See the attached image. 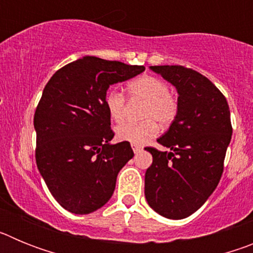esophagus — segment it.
<instances>
[{"label":"esophagus","instance_id":"34e87169","mask_svg":"<svg viewBox=\"0 0 253 253\" xmlns=\"http://www.w3.org/2000/svg\"><path fill=\"white\" fill-rule=\"evenodd\" d=\"M131 148H133L134 153H139V152H142V147L138 146V144H131Z\"/></svg>","mask_w":253,"mask_h":253}]
</instances>
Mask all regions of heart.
<instances>
[{
  "mask_svg": "<svg viewBox=\"0 0 253 253\" xmlns=\"http://www.w3.org/2000/svg\"><path fill=\"white\" fill-rule=\"evenodd\" d=\"M128 95L133 99L146 101L142 118L146 120L139 123H124L116 128V138L123 142L143 144L157 134L158 126L154 122L157 120L162 126L171 124L177 115V100L169 93V84L154 76H140L130 81L126 86ZM105 106L111 119L120 123L125 118L126 101L120 91L111 88L105 95Z\"/></svg>",
  "mask_w": 253,
  "mask_h": 253,
  "instance_id": "b5f03b06",
  "label": "heart"
}]
</instances>
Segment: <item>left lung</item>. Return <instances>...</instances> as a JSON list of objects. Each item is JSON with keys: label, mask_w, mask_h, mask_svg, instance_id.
Instances as JSON below:
<instances>
[{"label": "left lung", "mask_w": 253, "mask_h": 253, "mask_svg": "<svg viewBox=\"0 0 253 253\" xmlns=\"http://www.w3.org/2000/svg\"><path fill=\"white\" fill-rule=\"evenodd\" d=\"M177 90V115L157 142L169 152L147 147L153 162L146 171L149 207L169 219H184L208 200L223 173L232 138L224 95L202 73L182 66H152Z\"/></svg>", "instance_id": "1"}]
</instances>
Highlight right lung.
Instances as JSON below:
<instances>
[{
    "label": "right lung",
    "mask_w": 253,
    "mask_h": 253,
    "mask_svg": "<svg viewBox=\"0 0 253 253\" xmlns=\"http://www.w3.org/2000/svg\"><path fill=\"white\" fill-rule=\"evenodd\" d=\"M144 69L86 55L58 69L44 87L34 115L35 160L50 194L71 213L104 207L119 171L133 158L130 143H110L105 95L110 84Z\"/></svg>",
    "instance_id": "right-lung-1"
}]
</instances>
